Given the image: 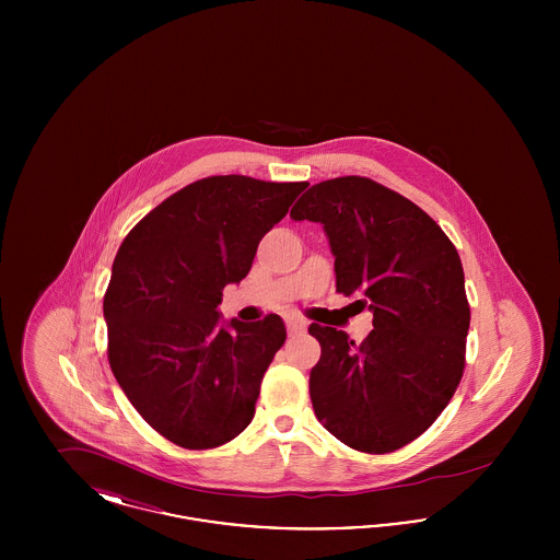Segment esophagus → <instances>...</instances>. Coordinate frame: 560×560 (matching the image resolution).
I'll use <instances>...</instances> for the list:
<instances>
[{"label":"esophagus","instance_id":"obj_1","mask_svg":"<svg viewBox=\"0 0 560 560\" xmlns=\"http://www.w3.org/2000/svg\"><path fill=\"white\" fill-rule=\"evenodd\" d=\"M285 325H288V331H290V334H302V331H306L308 320L302 319V317H295V315H290V317H285Z\"/></svg>","mask_w":560,"mask_h":560}]
</instances>
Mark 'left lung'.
I'll list each match as a JSON object with an SVG mask.
<instances>
[{"mask_svg": "<svg viewBox=\"0 0 560 560\" xmlns=\"http://www.w3.org/2000/svg\"><path fill=\"white\" fill-rule=\"evenodd\" d=\"M290 215L323 224L338 292L373 313L361 345L308 327L320 345L317 420L357 452H397L432 427L464 373L470 304L457 249L422 208L363 176L308 188Z\"/></svg>", "mask_w": 560, "mask_h": 560, "instance_id": "left-lung-1", "label": "left lung"}]
</instances>
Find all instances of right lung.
I'll use <instances>...</instances> for the list:
<instances>
[{
    "mask_svg": "<svg viewBox=\"0 0 560 560\" xmlns=\"http://www.w3.org/2000/svg\"><path fill=\"white\" fill-rule=\"evenodd\" d=\"M306 183L201 178L161 201L121 243L108 281V365L144 422L185 450H213L254 418L285 342L279 315L220 325L215 306Z\"/></svg>",
    "mask_w": 560,
    "mask_h": 560,
    "instance_id": "right-lung-1",
    "label": "right lung"
}]
</instances>
